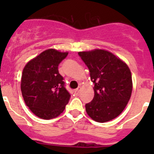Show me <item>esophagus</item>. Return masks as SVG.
Listing matches in <instances>:
<instances>
[{
	"label": "esophagus",
	"instance_id": "esophagus-1",
	"mask_svg": "<svg viewBox=\"0 0 154 154\" xmlns=\"http://www.w3.org/2000/svg\"><path fill=\"white\" fill-rule=\"evenodd\" d=\"M80 90H81V88H78V89H75V91H74L75 94H76V95H77V94H79V93Z\"/></svg>",
	"mask_w": 154,
	"mask_h": 154
}]
</instances>
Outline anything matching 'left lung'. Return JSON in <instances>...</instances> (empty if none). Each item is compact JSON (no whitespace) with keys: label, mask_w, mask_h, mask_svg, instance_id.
Listing matches in <instances>:
<instances>
[{"label":"left lung","mask_w":154,"mask_h":154,"mask_svg":"<svg viewBox=\"0 0 154 154\" xmlns=\"http://www.w3.org/2000/svg\"><path fill=\"white\" fill-rule=\"evenodd\" d=\"M94 84V98L85 104L93 120L105 123L117 117L130 100L133 89L131 72L125 62L106 50L80 51Z\"/></svg>","instance_id":"left-lung-1"}]
</instances>
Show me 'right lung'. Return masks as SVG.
Wrapping results in <instances>:
<instances>
[{"instance_id":"add662e5","label":"right lung","mask_w":154,"mask_h":154,"mask_svg":"<svg viewBox=\"0 0 154 154\" xmlns=\"http://www.w3.org/2000/svg\"><path fill=\"white\" fill-rule=\"evenodd\" d=\"M67 55L52 48L45 50L23 69L21 89L24 103L41 119L57 117L69 103L71 95L58 69Z\"/></svg>"}]
</instances>
